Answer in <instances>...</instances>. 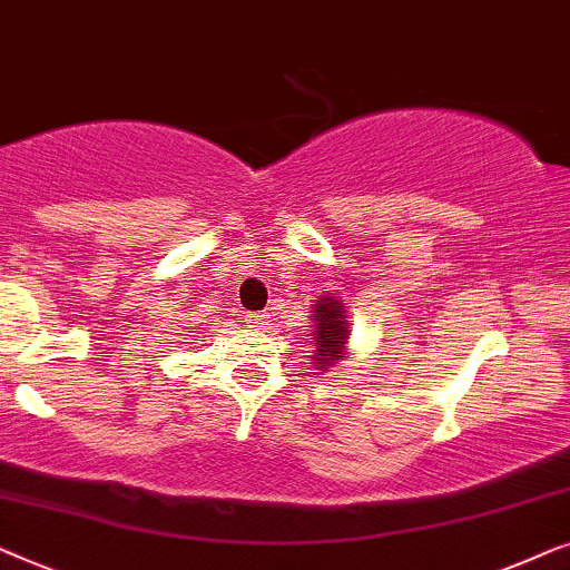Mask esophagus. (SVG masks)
I'll list each match as a JSON object with an SVG mask.
<instances>
[{
	"label": "esophagus",
	"instance_id": "34e87169",
	"mask_svg": "<svg viewBox=\"0 0 570 570\" xmlns=\"http://www.w3.org/2000/svg\"><path fill=\"white\" fill-rule=\"evenodd\" d=\"M268 317V312H250V315H245V325L253 327V331H266Z\"/></svg>",
	"mask_w": 570,
	"mask_h": 570
}]
</instances>
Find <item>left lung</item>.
Wrapping results in <instances>:
<instances>
[{"mask_svg":"<svg viewBox=\"0 0 570 570\" xmlns=\"http://www.w3.org/2000/svg\"><path fill=\"white\" fill-rule=\"evenodd\" d=\"M312 312H315V315H312L315 327H312L307 338V343L312 346L309 362L315 364V368H320V372H331V368L348 354L351 320L338 296H327V294L320 296Z\"/></svg>","mask_w":570,"mask_h":570,"instance_id":"left-lung-1","label":"left lung"}]
</instances>
